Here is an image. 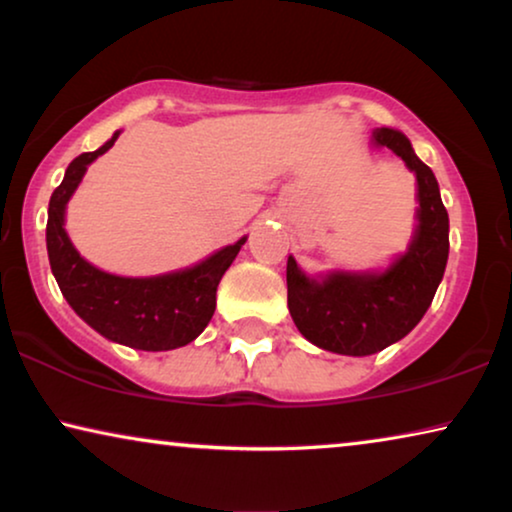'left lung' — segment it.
Listing matches in <instances>:
<instances>
[{"label":"left lung","instance_id":"1","mask_svg":"<svg viewBox=\"0 0 512 512\" xmlns=\"http://www.w3.org/2000/svg\"><path fill=\"white\" fill-rule=\"evenodd\" d=\"M417 177V228L403 256L384 272H340L307 277L296 258L286 263L293 324L312 345L335 354L368 356L405 338L429 310L450 254V219L431 167L412 151L410 139L391 128L373 130Z\"/></svg>","mask_w":512,"mask_h":512}]
</instances>
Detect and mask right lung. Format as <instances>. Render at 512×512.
Here are the masks:
<instances>
[{
    "mask_svg": "<svg viewBox=\"0 0 512 512\" xmlns=\"http://www.w3.org/2000/svg\"><path fill=\"white\" fill-rule=\"evenodd\" d=\"M121 135L69 163L65 179L48 202L46 249L62 296L90 328L118 345L165 352L184 347L205 331L216 307V286L240 254L247 237L228 244L193 268L158 277H118L90 265L65 230V209L88 165Z\"/></svg>",
    "mask_w": 512,
    "mask_h": 512,
    "instance_id": "add662e5",
    "label": "right lung"
}]
</instances>
